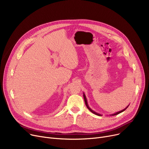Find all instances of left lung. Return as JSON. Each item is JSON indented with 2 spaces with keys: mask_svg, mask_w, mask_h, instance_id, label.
<instances>
[{
  "mask_svg": "<svg viewBox=\"0 0 149 149\" xmlns=\"http://www.w3.org/2000/svg\"><path fill=\"white\" fill-rule=\"evenodd\" d=\"M83 97H84V102H85V104H86V106H87V107H88V109H89V110L91 112H92L93 113H94L95 115H98V116H101V114H100V113H97L96 112H95V111H93L92 109H91V108H90V107L89 106V105H88V101H87V99H86V95H85V94H84V93L83 92ZM129 106H127L126 108L125 109H123L122 111H119V112H115V113H113V114H111V116H114V115H118V114H119V113H121V112H124L125 110H126V109L129 107Z\"/></svg>",
  "mask_w": 149,
  "mask_h": 149,
  "instance_id": "1",
  "label": "left lung"
}]
</instances>
